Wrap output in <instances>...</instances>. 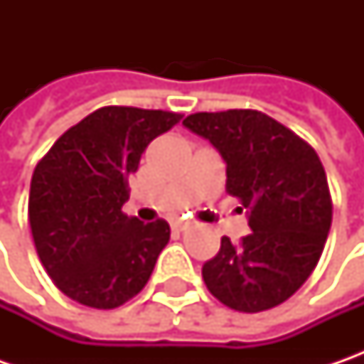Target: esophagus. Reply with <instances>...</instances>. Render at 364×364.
Here are the masks:
<instances>
[{
  "instance_id": "esophagus-1",
  "label": "esophagus",
  "mask_w": 364,
  "mask_h": 364,
  "mask_svg": "<svg viewBox=\"0 0 364 364\" xmlns=\"http://www.w3.org/2000/svg\"><path fill=\"white\" fill-rule=\"evenodd\" d=\"M190 227V223H186V220H178V223H174V225H172V229H174V231H186V229H188Z\"/></svg>"
}]
</instances>
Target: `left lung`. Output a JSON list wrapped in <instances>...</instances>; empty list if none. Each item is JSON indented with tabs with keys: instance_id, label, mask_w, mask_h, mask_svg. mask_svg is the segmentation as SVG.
I'll use <instances>...</instances> for the list:
<instances>
[{
	"instance_id": "8db88e82",
	"label": "left lung",
	"mask_w": 364,
	"mask_h": 364,
	"mask_svg": "<svg viewBox=\"0 0 364 364\" xmlns=\"http://www.w3.org/2000/svg\"><path fill=\"white\" fill-rule=\"evenodd\" d=\"M227 161V192L249 210L251 232L220 239L203 265L208 291L231 310L279 306L310 277L324 251L332 198L314 147L255 109L194 113L182 121ZM243 210V208H241Z\"/></svg>"
}]
</instances>
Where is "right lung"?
<instances>
[{
    "instance_id": "right-lung-1",
    "label": "right lung",
    "mask_w": 364,
    "mask_h": 364,
    "mask_svg": "<svg viewBox=\"0 0 364 364\" xmlns=\"http://www.w3.org/2000/svg\"><path fill=\"white\" fill-rule=\"evenodd\" d=\"M180 119L174 111L101 107L38 161L28 200L36 253L70 300L113 310L147 284L170 225H144L121 208L149 141Z\"/></svg>"
}]
</instances>
